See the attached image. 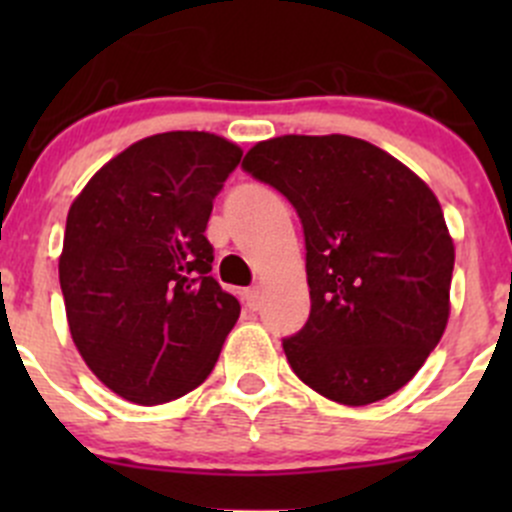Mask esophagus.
<instances>
[{
    "label": "esophagus",
    "instance_id": "esophagus-1",
    "mask_svg": "<svg viewBox=\"0 0 512 512\" xmlns=\"http://www.w3.org/2000/svg\"><path fill=\"white\" fill-rule=\"evenodd\" d=\"M245 299H247V307H250L252 312H257V309H260V302H262V289L260 287H250L245 292Z\"/></svg>",
    "mask_w": 512,
    "mask_h": 512
}]
</instances>
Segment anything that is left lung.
<instances>
[{
    "label": "left lung",
    "mask_w": 512,
    "mask_h": 512,
    "mask_svg": "<svg viewBox=\"0 0 512 512\" xmlns=\"http://www.w3.org/2000/svg\"><path fill=\"white\" fill-rule=\"evenodd\" d=\"M242 170L292 203L307 250L309 319L282 339L294 374L344 406L409 384L448 322L453 240L426 183L352 136L257 143Z\"/></svg>",
    "instance_id": "left-lung-1"
}]
</instances>
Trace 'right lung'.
Masks as SVG:
<instances>
[{
  "mask_svg": "<svg viewBox=\"0 0 512 512\" xmlns=\"http://www.w3.org/2000/svg\"><path fill=\"white\" fill-rule=\"evenodd\" d=\"M235 143L170 131L108 160L66 218L59 282L86 366L126 401L156 406L203 384L240 302L205 237Z\"/></svg>",
  "mask_w": 512,
  "mask_h": 512,
  "instance_id": "obj_1",
  "label": "right lung"
}]
</instances>
